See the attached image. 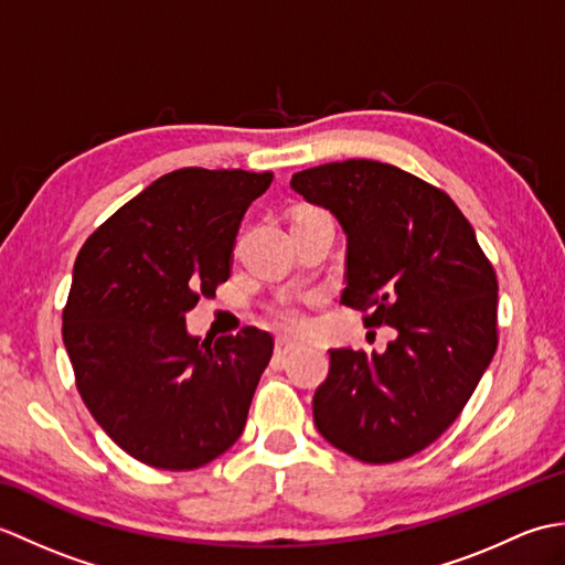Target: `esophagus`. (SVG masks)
<instances>
[{
    "mask_svg": "<svg viewBox=\"0 0 565 565\" xmlns=\"http://www.w3.org/2000/svg\"><path fill=\"white\" fill-rule=\"evenodd\" d=\"M296 347H298L296 340H291V338H279V340H276V354L286 356L289 352H294Z\"/></svg>",
    "mask_w": 565,
    "mask_h": 565,
    "instance_id": "34e87169",
    "label": "esophagus"
}]
</instances>
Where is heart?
Returning a JSON list of instances; mask_svg holds the SVG:
<instances>
[{
	"instance_id": "obj_1",
	"label": "heart",
	"mask_w": 565,
	"mask_h": 565,
	"mask_svg": "<svg viewBox=\"0 0 565 565\" xmlns=\"http://www.w3.org/2000/svg\"><path fill=\"white\" fill-rule=\"evenodd\" d=\"M274 318L279 320L284 328H289V330H298V328L306 326V316H303L301 306H298L296 301H291V298H284V301H279V303L274 306Z\"/></svg>"
}]
</instances>
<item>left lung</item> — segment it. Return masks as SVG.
<instances>
[{
  "mask_svg": "<svg viewBox=\"0 0 565 565\" xmlns=\"http://www.w3.org/2000/svg\"><path fill=\"white\" fill-rule=\"evenodd\" d=\"M291 189L347 235L342 303L398 332L383 354L330 350L316 427L359 461L407 459L459 417L498 350L493 264L441 189L393 164L310 167Z\"/></svg>",
  "mask_w": 565,
  "mask_h": 565,
  "instance_id": "left-lung-1",
  "label": "left lung"
}]
</instances>
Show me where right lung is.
<instances>
[{
    "label": "right lung",
    "mask_w": 565,
    "mask_h": 565,
    "mask_svg": "<svg viewBox=\"0 0 565 565\" xmlns=\"http://www.w3.org/2000/svg\"><path fill=\"white\" fill-rule=\"evenodd\" d=\"M271 172L184 167L118 209L82 245L63 342L94 419L134 459L191 471L243 435L274 340L245 328L213 344L186 313L231 276L235 237Z\"/></svg>",
    "instance_id": "1"
}]
</instances>
